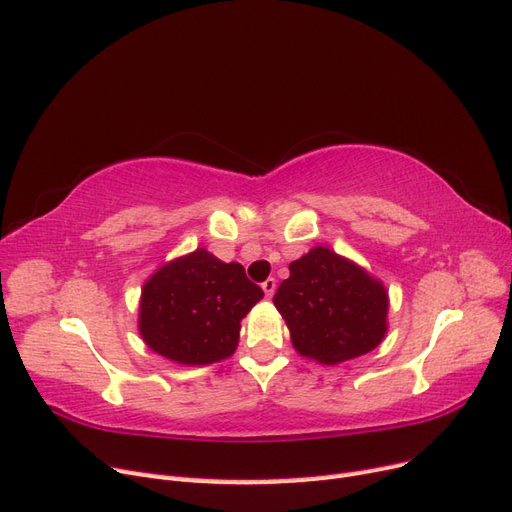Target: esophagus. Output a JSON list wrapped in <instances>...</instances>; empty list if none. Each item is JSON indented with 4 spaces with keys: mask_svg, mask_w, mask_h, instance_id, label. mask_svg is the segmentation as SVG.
<instances>
[{
    "mask_svg": "<svg viewBox=\"0 0 512 512\" xmlns=\"http://www.w3.org/2000/svg\"><path fill=\"white\" fill-rule=\"evenodd\" d=\"M275 286H277V282L273 280V277H269V280H265V282H262V290H265V294H267V297L271 299L273 297V294H275Z\"/></svg>",
    "mask_w": 512,
    "mask_h": 512,
    "instance_id": "34e87169",
    "label": "esophagus"
}]
</instances>
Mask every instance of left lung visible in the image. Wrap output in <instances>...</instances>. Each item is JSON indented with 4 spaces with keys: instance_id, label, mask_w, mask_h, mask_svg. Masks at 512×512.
<instances>
[{
    "instance_id": "1",
    "label": "left lung",
    "mask_w": 512,
    "mask_h": 512,
    "mask_svg": "<svg viewBox=\"0 0 512 512\" xmlns=\"http://www.w3.org/2000/svg\"><path fill=\"white\" fill-rule=\"evenodd\" d=\"M288 269L273 303L294 350L337 365L378 348L389 329V292L382 282L329 247H314Z\"/></svg>"
}]
</instances>
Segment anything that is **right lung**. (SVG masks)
Masks as SVG:
<instances>
[{"label": "right lung", "mask_w": 512, "mask_h": 512, "mask_svg": "<svg viewBox=\"0 0 512 512\" xmlns=\"http://www.w3.org/2000/svg\"><path fill=\"white\" fill-rule=\"evenodd\" d=\"M265 297L239 262L203 247L166 262L143 286L138 331L164 359L181 365L218 363L237 350L241 320Z\"/></svg>", "instance_id": "right-lung-1"}]
</instances>
